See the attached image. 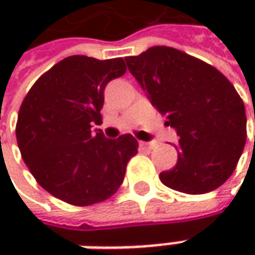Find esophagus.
Here are the masks:
<instances>
[{"instance_id":"obj_1","label":"esophagus","mask_w":255,"mask_h":255,"mask_svg":"<svg viewBox=\"0 0 255 255\" xmlns=\"http://www.w3.org/2000/svg\"><path fill=\"white\" fill-rule=\"evenodd\" d=\"M139 146H140V149H146V150H150V149H153L154 143H152V142H139Z\"/></svg>"}]
</instances>
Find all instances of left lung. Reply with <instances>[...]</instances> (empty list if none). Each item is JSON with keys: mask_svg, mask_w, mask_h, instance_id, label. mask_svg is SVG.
I'll return each instance as SVG.
<instances>
[{"mask_svg": "<svg viewBox=\"0 0 255 255\" xmlns=\"http://www.w3.org/2000/svg\"><path fill=\"white\" fill-rule=\"evenodd\" d=\"M125 61L180 137L177 163L159 174L160 181L186 194L220 187L236 169L247 137L244 103L233 84L214 66L170 46H152Z\"/></svg>", "mask_w": 255, "mask_h": 255, "instance_id": "1", "label": "left lung"}]
</instances>
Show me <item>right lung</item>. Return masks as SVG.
<instances>
[{
  "instance_id": "1",
  "label": "right lung",
  "mask_w": 255,
  "mask_h": 255,
  "mask_svg": "<svg viewBox=\"0 0 255 255\" xmlns=\"http://www.w3.org/2000/svg\"><path fill=\"white\" fill-rule=\"evenodd\" d=\"M125 72L122 58L68 56L24 98L15 129L18 147L35 180L56 199L91 206L121 187L137 140L132 134L106 139L91 128L102 123L106 85Z\"/></svg>"
}]
</instances>
